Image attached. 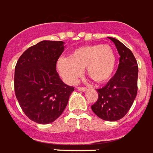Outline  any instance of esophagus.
<instances>
[{
  "mask_svg": "<svg viewBox=\"0 0 153 153\" xmlns=\"http://www.w3.org/2000/svg\"><path fill=\"white\" fill-rule=\"evenodd\" d=\"M76 89H77L78 90H80V91H85V90H87V88L82 87V86H77V87H76Z\"/></svg>",
  "mask_w": 153,
  "mask_h": 153,
  "instance_id": "obj_1",
  "label": "esophagus"
}]
</instances>
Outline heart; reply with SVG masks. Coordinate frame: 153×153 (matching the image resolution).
Segmentation results:
<instances>
[{"instance_id":"heart-1","label":"heart","mask_w":153,"mask_h":153,"mask_svg":"<svg viewBox=\"0 0 153 153\" xmlns=\"http://www.w3.org/2000/svg\"><path fill=\"white\" fill-rule=\"evenodd\" d=\"M117 65V54L108 45H84L72 51L70 58L61 57L57 70L63 81L73 83L86 68L87 75L97 83H104L112 77Z\"/></svg>"}]
</instances>
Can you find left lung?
Segmentation results:
<instances>
[{"label": "left lung", "instance_id": "left-lung-1", "mask_svg": "<svg viewBox=\"0 0 153 153\" xmlns=\"http://www.w3.org/2000/svg\"><path fill=\"white\" fill-rule=\"evenodd\" d=\"M120 54L117 72L106 85L98 89V100L91 108L104 121H118L124 117L135 100L138 91V63L129 48L121 41L108 37Z\"/></svg>", "mask_w": 153, "mask_h": 153}]
</instances>
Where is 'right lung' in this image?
<instances>
[{"mask_svg": "<svg viewBox=\"0 0 153 153\" xmlns=\"http://www.w3.org/2000/svg\"><path fill=\"white\" fill-rule=\"evenodd\" d=\"M63 49V41H42L27 49L15 66V96L23 112L36 123L55 121L74 90L63 83L56 70Z\"/></svg>", "mask_w": 153, "mask_h": 153, "instance_id": "add662e5", "label": "right lung"}]
</instances>
